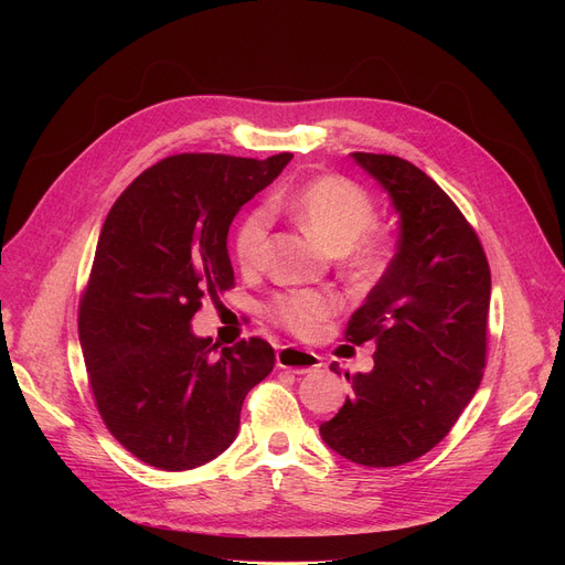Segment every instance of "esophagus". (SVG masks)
<instances>
[{
  "mask_svg": "<svg viewBox=\"0 0 565 565\" xmlns=\"http://www.w3.org/2000/svg\"><path fill=\"white\" fill-rule=\"evenodd\" d=\"M277 366L295 373H311L322 366V360L311 350H302L295 345H281L277 350Z\"/></svg>",
  "mask_w": 565,
  "mask_h": 565,
  "instance_id": "obj_1",
  "label": "esophagus"
}]
</instances>
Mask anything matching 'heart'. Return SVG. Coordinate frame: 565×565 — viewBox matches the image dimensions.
<instances>
[{
	"label": "heart",
	"mask_w": 565,
	"mask_h": 565,
	"mask_svg": "<svg viewBox=\"0 0 565 565\" xmlns=\"http://www.w3.org/2000/svg\"><path fill=\"white\" fill-rule=\"evenodd\" d=\"M300 226L328 247L343 254L345 263L358 273H369L377 263L375 245L369 231L375 226L377 213L373 199L358 185L339 175H322L305 183L281 203ZM270 228V213L258 205L249 211L233 233V256L243 267H256ZM339 309L337 295L330 290L305 288L290 290L267 307L270 318L295 334H313L320 324Z\"/></svg>",
	"instance_id": "heart-1"
}]
</instances>
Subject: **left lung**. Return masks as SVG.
<instances>
[{
  "label": "left lung",
  "mask_w": 565,
  "mask_h": 565,
  "mask_svg": "<svg viewBox=\"0 0 565 565\" xmlns=\"http://www.w3.org/2000/svg\"><path fill=\"white\" fill-rule=\"evenodd\" d=\"M390 194L398 247L345 339L375 343L373 369L320 437L366 467H396L449 435L486 369L490 267L477 233L430 175L396 156L350 153ZM339 373L337 364L330 366Z\"/></svg>",
  "instance_id": "1"
}]
</instances>
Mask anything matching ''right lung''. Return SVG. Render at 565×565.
Here are the masks:
<instances>
[{"mask_svg": "<svg viewBox=\"0 0 565 565\" xmlns=\"http://www.w3.org/2000/svg\"><path fill=\"white\" fill-rule=\"evenodd\" d=\"M290 158L173 156L111 205L79 302V343L105 426L146 465L183 471L226 451L245 396L275 366L267 341L217 350L192 318L233 286L228 226Z\"/></svg>", "mask_w": 565, "mask_h": 565, "instance_id": "1", "label": "right lung"}]
</instances>
